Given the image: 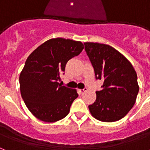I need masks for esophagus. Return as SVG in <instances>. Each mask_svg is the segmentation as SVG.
I'll return each mask as SVG.
<instances>
[{
  "instance_id": "1",
  "label": "esophagus",
  "mask_w": 150,
  "mask_h": 150,
  "mask_svg": "<svg viewBox=\"0 0 150 150\" xmlns=\"http://www.w3.org/2000/svg\"><path fill=\"white\" fill-rule=\"evenodd\" d=\"M87 90H88V89L86 88H83V89H79V92L81 93V94H83V93L84 92H85V91H87Z\"/></svg>"
}]
</instances>
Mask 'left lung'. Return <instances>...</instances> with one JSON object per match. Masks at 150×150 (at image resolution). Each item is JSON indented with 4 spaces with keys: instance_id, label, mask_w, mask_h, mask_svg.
Segmentation results:
<instances>
[{
    "instance_id": "8db88e82",
    "label": "left lung",
    "mask_w": 150,
    "mask_h": 150,
    "mask_svg": "<svg viewBox=\"0 0 150 150\" xmlns=\"http://www.w3.org/2000/svg\"><path fill=\"white\" fill-rule=\"evenodd\" d=\"M84 44L95 78L104 80L102 90L96 91V100L88 106L91 114L100 121L120 120L135 104L139 92L137 72L112 46L98 42Z\"/></svg>"
}]
</instances>
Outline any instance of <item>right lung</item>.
I'll use <instances>...</instances> for the list:
<instances>
[{
    "mask_svg": "<svg viewBox=\"0 0 150 150\" xmlns=\"http://www.w3.org/2000/svg\"><path fill=\"white\" fill-rule=\"evenodd\" d=\"M83 49L79 41L51 39L27 58L20 75V89L27 108L39 120L52 123L69 113L79 94L75 89L62 86L59 81L67 62L79 56Z\"/></svg>",
    "mask_w": 150,
    "mask_h": 150,
    "instance_id": "right-lung-1",
    "label": "right lung"
}]
</instances>
